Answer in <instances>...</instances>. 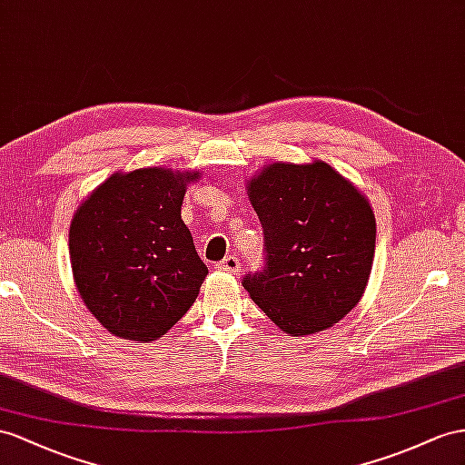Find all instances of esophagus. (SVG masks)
Here are the masks:
<instances>
[{"mask_svg":"<svg viewBox=\"0 0 465 465\" xmlns=\"http://www.w3.org/2000/svg\"><path fill=\"white\" fill-rule=\"evenodd\" d=\"M216 267L220 271H225V272H232V275H237V272H240V269H242V263H240V259H237L235 255H230V257H225L223 261H220Z\"/></svg>","mask_w":465,"mask_h":465,"instance_id":"esophagus-1","label":"esophagus"}]
</instances>
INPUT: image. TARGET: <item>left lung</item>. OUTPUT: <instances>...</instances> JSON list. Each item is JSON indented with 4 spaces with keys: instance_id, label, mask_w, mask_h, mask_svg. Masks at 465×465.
<instances>
[{
    "instance_id": "obj_1",
    "label": "left lung",
    "mask_w": 465,
    "mask_h": 465,
    "mask_svg": "<svg viewBox=\"0 0 465 465\" xmlns=\"http://www.w3.org/2000/svg\"><path fill=\"white\" fill-rule=\"evenodd\" d=\"M245 190L267 252V267L243 279L252 301L291 336L340 322L371 275L375 213L367 196L320 159L265 164Z\"/></svg>"
}]
</instances>
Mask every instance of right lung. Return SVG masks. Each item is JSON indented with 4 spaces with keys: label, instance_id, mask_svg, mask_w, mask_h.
<instances>
[{
    "label": "right lung",
    "instance_id": "add662e5",
    "mask_svg": "<svg viewBox=\"0 0 465 465\" xmlns=\"http://www.w3.org/2000/svg\"><path fill=\"white\" fill-rule=\"evenodd\" d=\"M200 171L114 173L74 212L70 265L80 299L114 336L163 338L194 304L208 267L181 218Z\"/></svg>",
    "mask_w": 465,
    "mask_h": 465
}]
</instances>
